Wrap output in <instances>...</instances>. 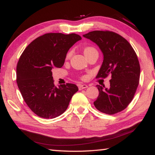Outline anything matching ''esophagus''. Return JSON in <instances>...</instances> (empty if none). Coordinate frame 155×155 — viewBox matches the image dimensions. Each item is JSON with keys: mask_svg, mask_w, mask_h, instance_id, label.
<instances>
[{"mask_svg": "<svg viewBox=\"0 0 155 155\" xmlns=\"http://www.w3.org/2000/svg\"><path fill=\"white\" fill-rule=\"evenodd\" d=\"M88 87V86L87 85H78V89H79V90H83V89H85Z\"/></svg>", "mask_w": 155, "mask_h": 155, "instance_id": "1", "label": "esophagus"}]
</instances>
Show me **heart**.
<instances>
[{"label": "heart", "instance_id": "1", "mask_svg": "<svg viewBox=\"0 0 155 155\" xmlns=\"http://www.w3.org/2000/svg\"><path fill=\"white\" fill-rule=\"evenodd\" d=\"M91 49H93V48H91V47H87V48H85V50H84V53H85V52H86L87 51H90V50H91ZM70 55H71V52H68V54H67V58L70 57Z\"/></svg>", "mask_w": 155, "mask_h": 155}]
</instances>
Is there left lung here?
I'll return each instance as SVG.
<instances>
[{
    "label": "left lung",
    "mask_w": 155,
    "mask_h": 155,
    "mask_svg": "<svg viewBox=\"0 0 155 155\" xmlns=\"http://www.w3.org/2000/svg\"><path fill=\"white\" fill-rule=\"evenodd\" d=\"M83 36L96 43L103 54L96 77L111 76L109 87L96 85L99 95L94 106L109 115L122 111L133 100L139 85L140 66L137 54L126 39L112 31H94Z\"/></svg>",
    "instance_id": "1"
}]
</instances>
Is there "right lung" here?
Here are the masks:
<instances>
[{"instance_id": "add662e5", "label": "right lung", "mask_w": 155, "mask_h": 155, "mask_svg": "<svg viewBox=\"0 0 155 155\" xmlns=\"http://www.w3.org/2000/svg\"><path fill=\"white\" fill-rule=\"evenodd\" d=\"M81 40L75 33H46L28 44L21 54L16 68L17 84L25 103L38 116H59L78 90L72 83L54 86L52 70L64 65L68 51Z\"/></svg>"}]
</instances>
